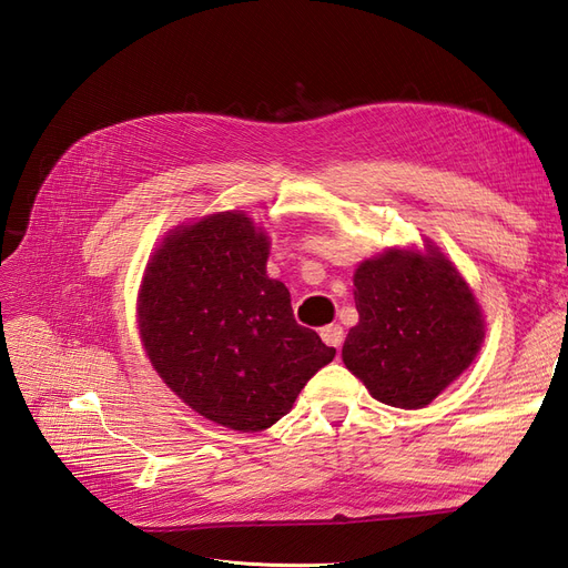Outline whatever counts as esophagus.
Wrapping results in <instances>:
<instances>
[{
    "label": "esophagus",
    "instance_id": "obj_1",
    "mask_svg": "<svg viewBox=\"0 0 568 568\" xmlns=\"http://www.w3.org/2000/svg\"><path fill=\"white\" fill-rule=\"evenodd\" d=\"M320 336H322V341L326 343V346H332V348H341V343H343V326L341 324H326V326H322L320 329Z\"/></svg>",
    "mask_w": 568,
    "mask_h": 568
}]
</instances>
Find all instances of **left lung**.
Wrapping results in <instances>:
<instances>
[{
    "label": "left lung",
    "mask_w": 568,
    "mask_h": 568,
    "mask_svg": "<svg viewBox=\"0 0 568 568\" xmlns=\"http://www.w3.org/2000/svg\"><path fill=\"white\" fill-rule=\"evenodd\" d=\"M359 322L343 363L379 403L419 409L467 369L484 343V313L436 246L388 248L355 270Z\"/></svg>",
    "instance_id": "8db88e82"
}]
</instances>
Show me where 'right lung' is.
Here are the masks:
<instances>
[{
	"label": "right lung",
	"mask_w": 568,
	"mask_h": 568,
	"mask_svg": "<svg viewBox=\"0 0 568 568\" xmlns=\"http://www.w3.org/2000/svg\"><path fill=\"white\" fill-rule=\"evenodd\" d=\"M267 255V234L246 213L205 215L163 239L136 301L144 351L168 388L242 434L280 422L336 355L294 320Z\"/></svg>",
	"instance_id": "add662e5"
}]
</instances>
